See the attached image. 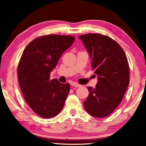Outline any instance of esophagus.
<instances>
[{
  "instance_id": "1",
  "label": "esophagus",
  "mask_w": 146,
  "mask_h": 146,
  "mask_svg": "<svg viewBox=\"0 0 146 146\" xmlns=\"http://www.w3.org/2000/svg\"><path fill=\"white\" fill-rule=\"evenodd\" d=\"M72 86H75V87H77V88H80V87L82 86V85H80V84H78V83H76V82L73 83Z\"/></svg>"
}]
</instances>
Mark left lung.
I'll return each instance as SVG.
<instances>
[{"mask_svg":"<svg viewBox=\"0 0 146 146\" xmlns=\"http://www.w3.org/2000/svg\"><path fill=\"white\" fill-rule=\"evenodd\" d=\"M89 53L92 68L98 75L96 88L88 86L84 102L92 116L105 117L121 103L129 83V68L124 50L116 41L100 34L79 36Z\"/></svg>","mask_w":146,"mask_h":146,"instance_id":"1","label":"left lung"}]
</instances>
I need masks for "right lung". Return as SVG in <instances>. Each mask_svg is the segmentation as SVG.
<instances>
[{
  "label": "right lung",
  "instance_id": "1",
  "mask_svg": "<svg viewBox=\"0 0 146 146\" xmlns=\"http://www.w3.org/2000/svg\"><path fill=\"white\" fill-rule=\"evenodd\" d=\"M72 36L50 34L32 40L23 51L17 68L19 86L25 101L36 114L51 118L60 112L70 90L50 74L60 58L73 43Z\"/></svg>",
  "mask_w": 146,
  "mask_h": 146
}]
</instances>
